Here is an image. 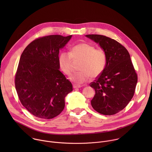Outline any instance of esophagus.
Here are the masks:
<instances>
[{
	"label": "esophagus",
	"mask_w": 152,
	"mask_h": 152,
	"mask_svg": "<svg viewBox=\"0 0 152 152\" xmlns=\"http://www.w3.org/2000/svg\"><path fill=\"white\" fill-rule=\"evenodd\" d=\"M82 87L81 85H73V88H80Z\"/></svg>",
	"instance_id": "1"
}]
</instances>
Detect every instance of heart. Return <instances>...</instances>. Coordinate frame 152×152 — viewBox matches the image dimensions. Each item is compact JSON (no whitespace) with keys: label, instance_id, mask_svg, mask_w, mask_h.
<instances>
[{"label":"heart","instance_id":"1","mask_svg":"<svg viewBox=\"0 0 152 152\" xmlns=\"http://www.w3.org/2000/svg\"><path fill=\"white\" fill-rule=\"evenodd\" d=\"M81 59L79 72L71 76L70 79L77 84H82L100 76L103 72L107 62L106 53L102 49H95L94 46L82 42L73 46L70 53L62 52L58 56L60 69L66 75L73 72V61Z\"/></svg>","mask_w":152,"mask_h":152}]
</instances>
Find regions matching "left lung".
<instances>
[{
  "instance_id": "obj_1",
  "label": "left lung",
  "mask_w": 152,
  "mask_h": 152,
  "mask_svg": "<svg viewBox=\"0 0 152 152\" xmlns=\"http://www.w3.org/2000/svg\"><path fill=\"white\" fill-rule=\"evenodd\" d=\"M85 36L99 44L107 57L103 72L90 84L96 93L91 106L101 114H115L124 109L134 95L138 77L131 56L114 39L97 34Z\"/></svg>"
}]
</instances>
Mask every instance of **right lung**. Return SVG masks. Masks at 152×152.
<instances>
[{
  "label": "right lung",
  "mask_w": 152,
  "mask_h": 152,
  "mask_svg": "<svg viewBox=\"0 0 152 152\" xmlns=\"http://www.w3.org/2000/svg\"><path fill=\"white\" fill-rule=\"evenodd\" d=\"M72 35L38 38L21 54L15 76L20 102L34 116L51 119L65 106V97L73 91L72 83L59 71L58 56Z\"/></svg>",
  "instance_id": "1"
}]
</instances>
